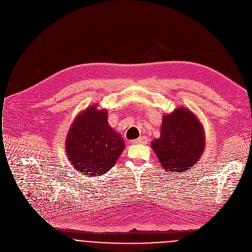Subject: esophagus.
<instances>
[{
    "mask_svg": "<svg viewBox=\"0 0 252 252\" xmlns=\"http://www.w3.org/2000/svg\"><path fill=\"white\" fill-rule=\"evenodd\" d=\"M148 142H149V140L146 136H141L139 139L132 141V144H144V145H146V144H148Z\"/></svg>",
    "mask_w": 252,
    "mask_h": 252,
    "instance_id": "obj_1",
    "label": "esophagus"
}]
</instances>
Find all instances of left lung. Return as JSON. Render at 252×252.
Returning <instances> with one entry per match:
<instances>
[{
    "instance_id": "8db88e82",
    "label": "left lung",
    "mask_w": 252,
    "mask_h": 252,
    "mask_svg": "<svg viewBox=\"0 0 252 252\" xmlns=\"http://www.w3.org/2000/svg\"><path fill=\"white\" fill-rule=\"evenodd\" d=\"M204 130L197 117L184 106L163 115L160 138L152 142L158 162L171 175L190 170L201 158Z\"/></svg>"
}]
</instances>
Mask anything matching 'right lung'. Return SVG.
Wrapping results in <instances>:
<instances>
[{
    "label": "right lung",
    "mask_w": 252,
    "mask_h": 252,
    "mask_svg": "<svg viewBox=\"0 0 252 252\" xmlns=\"http://www.w3.org/2000/svg\"><path fill=\"white\" fill-rule=\"evenodd\" d=\"M124 149L121 135L108 124L106 109H97L96 104L77 115L65 144L72 167L93 177L110 170Z\"/></svg>",
    "instance_id": "right-lung-1"
}]
</instances>
